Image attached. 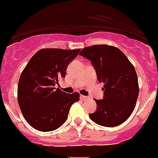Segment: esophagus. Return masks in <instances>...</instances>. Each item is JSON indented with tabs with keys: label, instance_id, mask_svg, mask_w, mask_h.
I'll return each mask as SVG.
<instances>
[{
	"label": "esophagus",
	"instance_id": "1",
	"mask_svg": "<svg viewBox=\"0 0 158 158\" xmlns=\"http://www.w3.org/2000/svg\"><path fill=\"white\" fill-rule=\"evenodd\" d=\"M81 98L83 101H85L87 100V99H88V97H87V96H85V95H81Z\"/></svg>",
	"mask_w": 158,
	"mask_h": 158
}]
</instances>
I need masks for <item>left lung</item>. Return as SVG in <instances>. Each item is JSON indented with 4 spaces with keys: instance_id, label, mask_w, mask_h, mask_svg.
Instances as JSON below:
<instances>
[{
    "instance_id": "left-lung-1",
    "label": "left lung",
    "mask_w": 158,
    "mask_h": 158,
    "mask_svg": "<svg viewBox=\"0 0 158 158\" xmlns=\"http://www.w3.org/2000/svg\"><path fill=\"white\" fill-rule=\"evenodd\" d=\"M80 55L91 60L98 81L104 84V98L94 99L97 110L90 118L102 127L120 125L131 115L139 95L134 67L119 49L109 45L88 46Z\"/></svg>"
}]
</instances>
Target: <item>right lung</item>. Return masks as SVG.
I'll list each match as a JSON object with an SVG mask.
<instances>
[{"mask_svg":"<svg viewBox=\"0 0 158 158\" xmlns=\"http://www.w3.org/2000/svg\"><path fill=\"white\" fill-rule=\"evenodd\" d=\"M81 49L46 48L39 50L22 70L18 85V102L24 118L35 130L49 132L67 120L80 94H67L55 85L65 78L69 63Z\"/></svg>","mask_w":158,"mask_h":158,"instance_id":"right-lung-1","label":"right lung"}]
</instances>
